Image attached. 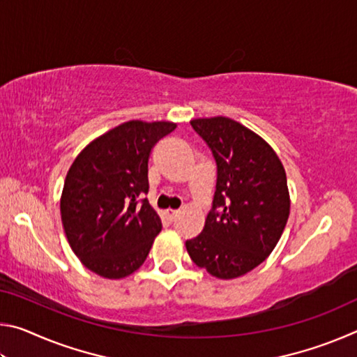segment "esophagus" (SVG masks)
<instances>
[{"mask_svg": "<svg viewBox=\"0 0 357 357\" xmlns=\"http://www.w3.org/2000/svg\"><path fill=\"white\" fill-rule=\"evenodd\" d=\"M167 219L170 220V222H173V220H176V217L179 215V211H173V209H168L167 211Z\"/></svg>", "mask_w": 357, "mask_h": 357, "instance_id": "1", "label": "esophagus"}]
</instances>
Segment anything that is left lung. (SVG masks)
<instances>
[{"instance_id":"8db88e82","label":"left lung","mask_w":357,"mask_h":357,"mask_svg":"<svg viewBox=\"0 0 357 357\" xmlns=\"http://www.w3.org/2000/svg\"><path fill=\"white\" fill-rule=\"evenodd\" d=\"M190 126L213 153L217 181L203 231L185 241L187 252L211 275L234 279L279 243L289 215L287 174L274 149L236 121L215 116Z\"/></svg>"}]
</instances>
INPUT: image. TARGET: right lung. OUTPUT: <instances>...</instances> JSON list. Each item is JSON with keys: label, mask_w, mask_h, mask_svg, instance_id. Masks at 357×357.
Returning <instances> with one entry per match:
<instances>
[{"label": "right lung", "mask_w": 357, "mask_h": 357, "mask_svg": "<svg viewBox=\"0 0 357 357\" xmlns=\"http://www.w3.org/2000/svg\"><path fill=\"white\" fill-rule=\"evenodd\" d=\"M174 123L129 121L89 143L69 168L61 219L69 244L89 271L123 279L144 263L162 229L151 208L148 160Z\"/></svg>", "instance_id": "add662e5"}]
</instances>
